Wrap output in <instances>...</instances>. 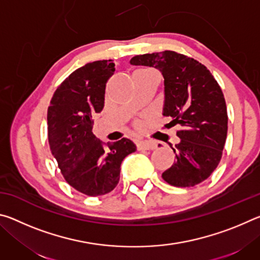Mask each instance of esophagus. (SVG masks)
Returning a JSON list of instances; mask_svg holds the SVG:
<instances>
[{
	"mask_svg": "<svg viewBox=\"0 0 260 260\" xmlns=\"http://www.w3.org/2000/svg\"><path fill=\"white\" fill-rule=\"evenodd\" d=\"M136 148L139 150H152L156 148V143L153 141H139L136 143Z\"/></svg>",
	"mask_w": 260,
	"mask_h": 260,
	"instance_id": "1",
	"label": "esophagus"
}]
</instances>
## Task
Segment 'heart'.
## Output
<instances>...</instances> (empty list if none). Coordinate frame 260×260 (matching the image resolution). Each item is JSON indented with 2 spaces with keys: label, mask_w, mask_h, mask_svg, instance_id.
<instances>
[{
  "label": "heart",
  "mask_w": 260,
  "mask_h": 260,
  "mask_svg": "<svg viewBox=\"0 0 260 260\" xmlns=\"http://www.w3.org/2000/svg\"><path fill=\"white\" fill-rule=\"evenodd\" d=\"M138 71H148V70H144L143 69V70H138Z\"/></svg>",
  "instance_id": "b5f03b06"
}]
</instances>
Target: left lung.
Instances as JSON below:
<instances>
[{
  "label": "left lung",
  "instance_id": "1",
  "mask_svg": "<svg viewBox=\"0 0 260 260\" xmlns=\"http://www.w3.org/2000/svg\"><path fill=\"white\" fill-rule=\"evenodd\" d=\"M132 65L151 67L161 72L165 85L164 116L178 125L173 165L161 174L174 187H193L217 169L225 147L228 116L222 90L203 64L190 57L165 50L136 55Z\"/></svg>",
  "mask_w": 260,
  "mask_h": 260
}]
</instances>
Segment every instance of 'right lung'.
I'll list each match as a JSON object with an SVG mask.
<instances>
[{"instance_id": "1", "label": "right lung", "mask_w": 260, "mask_h": 260, "mask_svg": "<svg viewBox=\"0 0 260 260\" xmlns=\"http://www.w3.org/2000/svg\"><path fill=\"white\" fill-rule=\"evenodd\" d=\"M114 63L96 60L76 70L57 87L48 107L51 153L70 186L87 196H102L117 187L124 158L136 150L122 138L103 147L93 134V116L104 107L105 86Z\"/></svg>"}]
</instances>
